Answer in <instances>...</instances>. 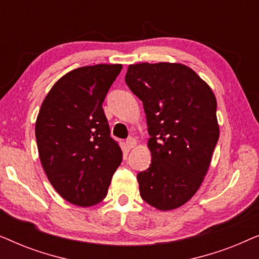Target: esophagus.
Instances as JSON below:
<instances>
[{
  "mask_svg": "<svg viewBox=\"0 0 259 259\" xmlns=\"http://www.w3.org/2000/svg\"><path fill=\"white\" fill-rule=\"evenodd\" d=\"M136 145H137V140H136V138L130 137L128 139L126 140V146L128 147V148H133L134 146H136Z\"/></svg>",
  "mask_w": 259,
  "mask_h": 259,
  "instance_id": "obj_1",
  "label": "esophagus"
}]
</instances>
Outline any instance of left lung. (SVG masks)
<instances>
[{
  "label": "left lung",
  "mask_w": 259,
  "mask_h": 259,
  "mask_svg": "<svg viewBox=\"0 0 259 259\" xmlns=\"http://www.w3.org/2000/svg\"><path fill=\"white\" fill-rule=\"evenodd\" d=\"M126 84L143 101L150 167L138 173L140 196L158 210L182 206L203 183L219 138L217 101L196 72L180 63L128 66Z\"/></svg>",
  "instance_id": "8db88e82"
}]
</instances>
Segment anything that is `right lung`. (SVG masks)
Here are the masks:
<instances>
[{
  "label": "right lung",
  "instance_id": "add662e5",
  "mask_svg": "<svg viewBox=\"0 0 259 259\" xmlns=\"http://www.w3.org/2000/svg\"><path fill=\"white\" fill-rule=\"evenodd\" d=\"M121 65L80 67L62 76L42 102L35 137L53 187L77 206L107 196L122 152L111 137L104 104Z\"/></svg>",
  "mask_w": 259,
  "mask_h": 259
}]
</instances>
